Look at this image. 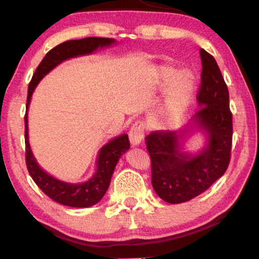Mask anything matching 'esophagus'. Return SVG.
Here are the masks:
<instances>
[{"instance_id":"1","label":"esophagus","mask_w":259,"mask_h":259,"mask_svg":"<svg viewBox=\"0 0 259 259\" xmlns=\"http://www.w3.org/2000/svg\"><path fill=\"white\" fill-rule=\"evenodd\" d=\"M144 129H145V124L142 123V122H138V123L133 125V128L129 131V140L131 146L136 147L140 145L144 138Z\"/></svg>"}]
</instances>
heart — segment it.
I'll use <instances>...</instances> for the list:
<instances>
[{
	"label": "heart",
	"instance_id": "1",
	"mask_svg": "<svg viewBox=\"0 0 259 259\" xmlns=\"http://www.w3.org/2000/svg\"><path fill=\"white\" fill-rule=\"evenodd\" d=\"M169 76H171L170 74ZM196 95V77L190 69L181 71L176 83L168 90L165 102V117L170 125L181 123L191 108Z\"/></svg>",
	"mask_w": 259,
	"mask_h": 259
}]
</instances>
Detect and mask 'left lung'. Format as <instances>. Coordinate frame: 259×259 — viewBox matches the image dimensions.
<instances>
[{"mask_svg":"<svg viewBox=\"0 0 259 259\" xmlns=\"http://www.w3.org/2000/svg\"><path fill=\"white\" fill-rule=\"evenodd\" d=\"M202 61L200 109L188 124L178 131H153L146 137L152 162V185L165 202L177 204L207 191L225 174L232 146V114L229 90L211 55L200 50ZM202 134L205 144L198 151L187 144Z\"/></svg>","mask_w":259,"mask_h":259,"instance_id":"obj_1","label":"left lung"}]
</instances>
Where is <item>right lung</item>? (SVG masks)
I'll return each mask as SVG.
<instances>
[{"instance_id": "right-lung-1", "label": "right lung", "mask_w": 259, "mask_h": 259, "mask_svg": "<svg viewBox=\"0 0 259 259\" xmlns=\"http://www.w3.org/2000/svg\"><path fill=\"white\" fill-rule=\"evenodd\" d=\"M114 38L85 37L81 40H71L60 43L46 55L38 65L28 85L27 104L25 114V144L26 164L35 184L42 192L56 202L74 208H88L98 203L106 193L111 183L114 169L120 157L130 148L128 135L123 134L114 137L100 147L96 159V171L83 183H68L51 176L37 163L32 152L28 138V108L35 88L48 73L65 60L76 57L93 55L98 49H106L115 46Z\"/></svg>"}]
</instances>
